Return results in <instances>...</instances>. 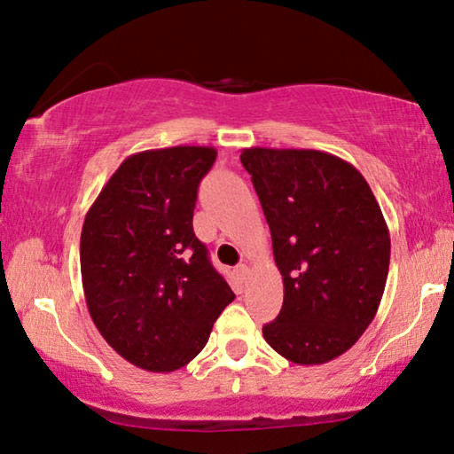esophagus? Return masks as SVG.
<instances>
[{"label":"esophagus","mask_w":454,"mask_h":454,"mask_svg":"<svg viewBox=\"0 0 454 454\" xmlns=\"http://www.w3.org/2000/svg\"><path fill=\"white\" fill-rule=\"evenodd\" d=\"M236 274L240 276V280H246V276H248V266H246V264H238V266H236Z\"/></svg>","instance_id":"obj_1"}]
</instances>
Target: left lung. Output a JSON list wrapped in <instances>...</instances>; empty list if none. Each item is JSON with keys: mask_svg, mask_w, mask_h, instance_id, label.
<instances>
[{"mask_svg": "<svg viewBox=\"0 0 454 454\" xmlns=\"http://www.w3.org/2000/svg\"><path fill=\"white\" fill-rule=\"evenodd\" d=\"M272 234L284 302L262 328L290 363L325 364L355 344L379 310L390 262L387 222L355 166L318 150L246 148Z\"/></svg>", "mask_w": 454, "mask_h": 454, "instance_id": "1", "label": "left lung"}]
</instances>
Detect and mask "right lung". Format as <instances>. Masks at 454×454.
Instances as JSON below:
<instances>
[{
  "label": "right lung",
  "mask_w": 454,
  "mask_h": 454,
  "mask_svg": "<svg viewBox=\"0 0 454 454\" xmlns=\"http://www.w3.org/2000/svg\"><path fill=\"white\" fill-rule=\"evenodd\" d=\"M214 160L210 145L132 153L83 220L90 317L106 342L144 371L186 366L234 301L192 228L200 180Z\"/></svg>",
  "instance_id": "obj_1"
}]
</instances>
